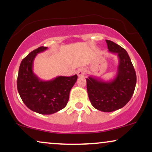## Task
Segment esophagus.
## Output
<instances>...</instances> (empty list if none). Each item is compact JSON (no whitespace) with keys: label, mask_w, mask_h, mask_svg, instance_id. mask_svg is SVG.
<instances>
[{"label":"esophagus","mask_w":152,"mask_h":152,"mask_svg":"<svg viewBox=\"0 0 152 152\" xmlns=\"http://www.w3.org/2000/svg\"><path fill=\"white\" fill-rule=\"evenodd\" d=\"M77 75L78 77H83L85 75V69L83 68H80L77 70Z\"/></svg>","instance_id":"1"}]
</instances>
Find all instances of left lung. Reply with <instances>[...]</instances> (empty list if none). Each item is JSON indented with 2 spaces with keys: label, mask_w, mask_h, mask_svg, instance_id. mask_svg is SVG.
I'll list each match as a JSON object with an SVG mask.
<instances>
[{
  "label": "left lung",
  "mask_w": 152,
  "mask_h": 152,
  "mask_svg": "<svg viewBox=\"0 0 152 152\" xmlns=\"http://www.w3.org/2000/svg\"><path fill=\"white\" fill-rule=\"evenodd\" d=\"M109 51L116 53L118 63L116 76L105 81L89 76L86 78L87 91L92 106L104 112L121 109L129 102L137 83V75L128 53L124 48L106 40Z\"/></svg>",
  "instance_id": "1"
}]
</instances>
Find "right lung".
<instances>
[{"mask_svg":"<svg viewBox=\"0 0 152 152\" xmlns=\"http://www.w3.org/2000/svg\"><path fill=\"white\" fill-rule=\"evenodd\" d=\"M47 48L39 47L23 59L17 79L18 91L25 105L31 111L41 114H52L64 109L78 78L76 74L57 76L49 81L40 79L33 71L34 61L38 53Z\"/></svg>","mask_w":152,"mask_h":152,"instance_id":"right-lung-1","label":"right lung"}]
</instances>
